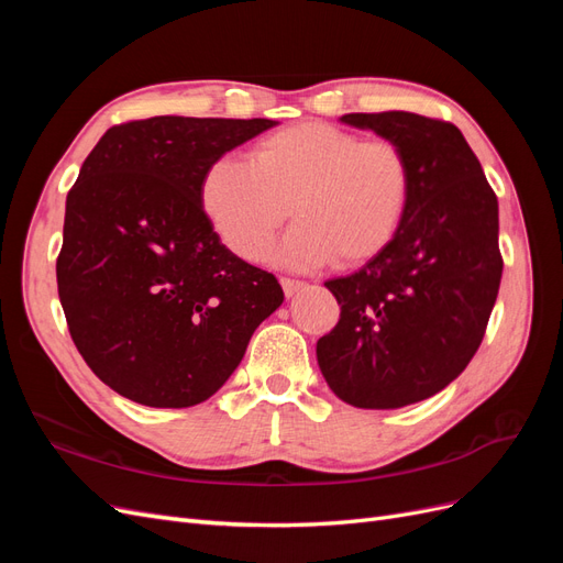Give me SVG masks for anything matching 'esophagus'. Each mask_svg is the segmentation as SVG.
Masks as SVG:
<instances>
[{
  "label": "esophagus",
  "mask_w": 563,
  "mask_h": 563,
  "mask_svg": "<svg viewBox=\"0 0 563 563\" xmlns=\"http://www.w3.org/2000/svg\"><path fill=\"white\" fill-rule=\"evenodd\" d=\"M305 286H308V284L298 282V279H288V277L282 279V288H284V296L286 298H294L300 291V288H305Z\"/></svg>",
  "instance_id": "esophagus-1"
}]
</instances>
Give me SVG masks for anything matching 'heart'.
<instances>
[{
	"label": "heart",
	"mask_w": 563,
	"mask_h": 563,
	"mask_svg": "<svg viewBox=\"0 0 563 563\" xmlns=\"http://www.w3.org/2000/svg\"><path fill=\"white\" fill-rule=\"evenodd\" d=\"M411 199V166L389 141L329 124H296L255 145L251 162L216 159L199 185L209 223L236 255L265 261L294 216L279 261L308 269L364 263L395 240Z\"/></svg>",
	"instance_id": "obj_1"
}]
</instances>
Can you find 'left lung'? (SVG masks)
Instances as JSON below:
<instances>
[{
	"mask_svg": "<svg viewBox=\"0 0 563 563\" xmlns=\"http://www.w3.org/2000/svg\"><path fill=\"white\" fill-rule=\"evenodd\" d=\"M340 122L404 152L411 199L389 246L323 284L340 319L317 340V362L345 404L401 408L453 383L482 345L503 277L498 199L453 124L401 110Z\"/></svg>",
	"mask_w": 563,
	"mask_h": 563,
	"instance_id": "8db88e82",
	"label": "left lung"
}]
</instances>
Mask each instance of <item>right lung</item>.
<instances>
[{"label":"right lung","mask_w":563,"mask_h":563,"mask_svg":"<svg viewBox=\"0 0 563 563\" xmlns=\"http://www.w3.org/2000/svg\"><path fill=\"white\" fill-rule=\"evenodd\" d=\"M275 119L150 117L112 126L65 201L56 263L67 329L96 376L135 404L207 401L284 302L275 275L220 242L207 168Z\"/></svg>","instance_id":"add662e5"}]
</instances>
